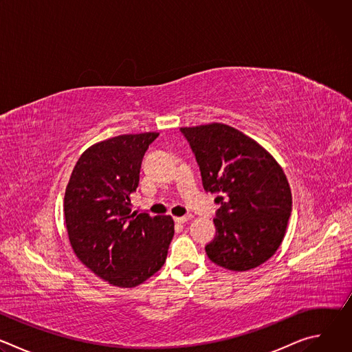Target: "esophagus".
<instances>
[{
	"label": "esophagus",
	"mask_w": 352,
	"mask_h": 352,
	"mask_svg": "<svg viewBox=\"0 0 352 352\" xmlns=\"http://www.w3.org/2000/svg\"><path fill=\"white\" fill-rule=\"evenodd\" d=\"M175 223H179V224H184L186 223L188 220H190V216H182V217H174Z\"/></svg>",
	"instance_id": "obj_1"
}]
</instances>
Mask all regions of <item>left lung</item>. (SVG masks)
I'll return each mask as SVG.
<instances>
[{"label": "left lung", "instance_id": "8db88e82", "mask_svg": "<svg viewBox=\"0 0 352 352\" xmlns=\"http://www.w3.org/2000/svg\"><path fill=\"white\" fill-rule=\"evenodd\" d=\"M206 192L219 193L216 236L209 259L231 272L269 261L280 248L292 209L291 188L281 166L243 132L210 122L184 126Z\"/></svg>", "mask_w": 352, "mask_h": 352}]
</instances>
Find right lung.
Returning a JSON list of instances; mask_svg holds the SVG:
<instances>
[{"label": "right lung", "mask_w": 352, "mask_h": 352, "mask_svg": "<svg viewBox=\"0 0 352 352\" xmlns=\"http://www.w3.org/2000/svg\"><path fill=\"white\" fill-rule=\"evenodd\" d=\"M157 136L128 133L91 144L65 189L64 216L74 254L114 287L132 288L157 273L174 235L171 216L131 210L142 159Z\"/></svg>", "instance_id": "1"}]
</instances>
